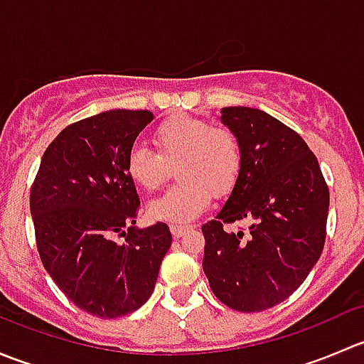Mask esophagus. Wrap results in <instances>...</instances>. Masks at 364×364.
Listing matches in <instances>:
<instances>
[{"label": "esophagus", "instance_id": "esophagus-1", "mask_svg": "<svg viewBox=\"0 0 364 364\" xmlns=\"http://www.w3.org/2000/svg\"><path fill=\"white\" fill-rule=\"evenodd\" d=\"M171 232L174 237H181L188 232V225H178V223H172L171 225Z\"/></svg>", "mask_w": 364, "mask_h": 364}]
</instances>
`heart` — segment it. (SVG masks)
I'll return each instance as SVG.
<instances>
[{
	"label": "heart",
	"mask_w": 364,
	"mask_h": 364,
	"mask_svg": "<svg viewBox=\"0 0 364 364\" xmlns=\"http://www.w3.org/2000/svg\"><path fill=\"white\" fill-rule=\"evenodd\" d=\"M156 151L144 144L128 149L127 174L137 188L155 192L176 165L178 185L149 204L151 218L190 222L211 203L213 193L229 196L243 171V146L229 127L190 114L164 119L153 134Z\"/></svg>",
	"instance_id": "b5f03b06"
}]
</instances>
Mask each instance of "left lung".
Instances as JSON below:
<instances>
[{"label":"left lung","mask_w":364,"mask_h":364,"mask_svg":"<svg viewBox=\"0 0 364 364\" xmlns=\"http://www.w3.org/2000/svg\"><path fill=\"white\" fill-rule=\"evenodd\" d=\"M243 146L229 200L203 225V269L213 294L237 311L277 306L306 280L326 243L329 188L297 132L267 112L223 107ZM249 222V232L228 225Z\"/></svg>","instance_id":"left-lung-1"}]
</instances>
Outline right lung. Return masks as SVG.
I'll return each instance as SVG.
<instances>
[{"mask_svg": "<svg viewBox=\"0 0 364 364\" xmlns=\"http://www.w3.org/2000/svg\"><path fill=\"white\" fill-rule=\"evenodd\" d=\"M151 119L149 111L117 109L68 124L47 146L29 192L43 267L95 317H124L141 308L171 248L167 223L134 227L141 200L127 155Z\"/></svg>", "mask_w": 364, "mask_h": 364, "instance_id": "obj_1", "label": "right lung"}]
</instances>
